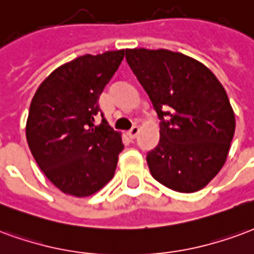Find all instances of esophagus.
I'll return each mask as SVG.
<instances>
[{"label":"esophagus","instance_id":"1","mask_svg":"<svg viewBox=\"0 0 254 254\" xmlns=\"http://www.w3.org/2000/svg\"><path fill=\"white\" fill-rule=\"evenodd\" d=\"M139 131H140L139 127H138V126H134V127L128 131L129 138H131V139H135V138L138 136V134H139Z\"/></svg>","mask_w":254,"mask_h":254}]
</instances>
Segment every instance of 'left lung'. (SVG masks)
<instances>
[{"instance_id":"8db88e82","label":"left lung","mask_w":254,"mask_h":254,"mask_svg":"<svg viewBox=\"0 0 254 254\" xmlns=\"http://www.w3.org/2000/svg\"><path fill=\"white\" fill-rule=\"evenodd\" d=\"M126 59L160 118V142L147 153L162 186L190 193L225 165L236 118L225 88L210 68L169 50H126Z\"/></svg>"}]
</instances>
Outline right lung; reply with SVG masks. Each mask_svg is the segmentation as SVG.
Wrapping results in <instances>:
<instances>
[{"instance_id": "1", "label": "right lung", "mask_w": 254, "mask_h": 254, "mask_svg": "<svg viewBox=\"0 0 254 254\" xmlns=\"http://www.w3.org/2000/svg\"><path fill=\"white\" fill-rule=\"evenodd\" d=\"M125 58V50L82 55L54 70L33 96L27 140L33 158L64 193L85 197L115 175L125 147L122 136L103 116L100 94Z\"/></svg>"}]
</instances>
